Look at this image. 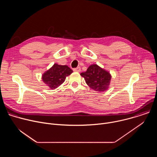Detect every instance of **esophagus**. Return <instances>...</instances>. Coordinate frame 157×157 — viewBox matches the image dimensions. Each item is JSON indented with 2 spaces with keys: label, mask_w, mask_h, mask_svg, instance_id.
<instances>
[{
  "label": "esophagus",
  "mask_w": 157,
  "mask_h": 157,
  "mask_svg": "<svg viewBox=\"0 0 157 157\" xmlns=\"http://www.w3.org/2000/svg\"><path fill=\"white\" fill-rule=\"evenodd\" d=\"M73 71H75V72H80L81 71V68H79V67H78V68H74Z\"/></svg>",
  "instance_id": "obj_1"
}]
</instances>
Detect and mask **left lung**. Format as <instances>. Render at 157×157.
Segmentation results:
<instances>
[{"mask_svg":"<svg viewBox=\"0 0 157 157\" xmlns=\"http://www.w3.org/2000/svg\"><path fill=\"white\" fill-rule=\"evenodd\" d=\"M81 76L84 78L86 84L96 91H105L109 87L111 79L110 73L98 64L89 66L86 72L81 73Z\"/></svg>","mask_w":157,"mask_h":157,"instance_id":"8db88e82","label":"left lung"}]
</instances>
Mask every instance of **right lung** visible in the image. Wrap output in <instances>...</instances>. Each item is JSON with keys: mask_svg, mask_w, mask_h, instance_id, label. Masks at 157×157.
<instances>
[{"mask_svg": "<svg viewBox=\"0 0 157 157\" xmlns=\"http://www.w3.org/2000/svg\"><path fill=\"white\" fill-rule=\"evenodd\" d=\"M73 73L67 65L55 63L48 70L42 75V80L51 89H55L64 82L66 78Z\"/></svg>", "mask_w": 157, "mask_h": 157, "instance_id": "1", "label": "right lung"}]
</instances>
